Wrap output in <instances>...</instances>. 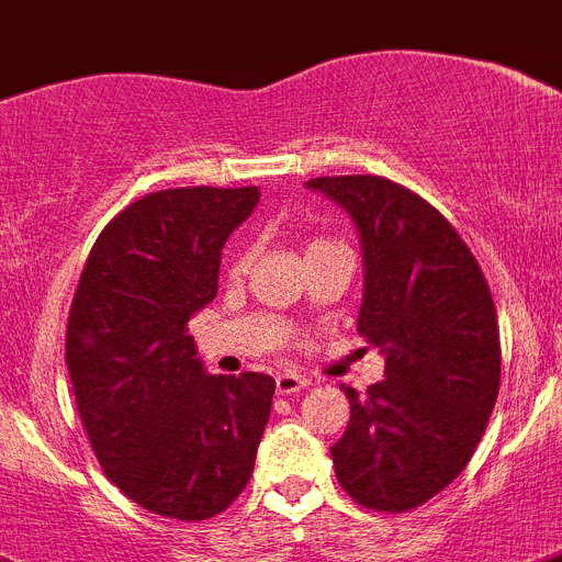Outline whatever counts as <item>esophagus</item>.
<instances>
[{"mask_svg":"<svg viewBox=\"0 0 562 562\" xmlns=\"http://www.w3.org/2000/svg\"><path fill=\"white\" fill-rule=\"evenodd\" d=\"M307 385H311V380L302 374H296V371H282V374H277V393H282V396H288V393H296V391H305Z\"/></svg>","mask_w":562,"mask_h":562,"instance_id":"esophagus-1","label":"esophagus"}]
</instances>
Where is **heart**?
<instances>
[{
	"instance_id": "heart-1",
	"label": "heart",
	"mask_w": 562,
	"mask_h": 562,
	"mask_svg": "<svg viewBox=\"0 0 562 562\" xmlns=\"http://www.w3.org/2000/svg\"><path fill=\"white\" fill-rule=\"evenodd\" d=\"M327 246H335L333 240H327V238H322V235H316V238H307V244H305V257L307 255H313V251H322V249H327ZM249 263V249H240L238 255H235V269H244V266Z\"/></svg>"
}]
</instances>
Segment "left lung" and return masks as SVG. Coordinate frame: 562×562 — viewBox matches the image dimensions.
Returning a JSON list of instances; mask_svg holds the SVG:
<instances>
[{
	"label": "left lung",
	"instance_id": "obj_1",
	"mask_svg": "<svg viewBox=\"0 0 562 562\" xmlns=\"http://www.w3.org/2000/svg\"><path fill=\"white\" fill-rule=\"evenodd\" d=\"M352 216L363 246L358 333L385 355V380L352 407L333 452L358 505L405 513L440 494L474 454L499 396V322L458 229L400 182L374 175L305 182Z\"/></svg>",
	"mask_w": 562,
	"mask_h": 562
}]
</instances>
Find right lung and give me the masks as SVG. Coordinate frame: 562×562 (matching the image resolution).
Instances as JSON below:
<instances>
[{"instance_id": "right-lung-1", "label": "right lung", "mask_w": 562, "mask_h": 562, "mask_svg": "<svg viewBox=\"0 0 562 562\" xmlns=\"http://www.w3.org/2000/svg\"><path fill=\"white\" fill-rule=\"evenodd\" d=\"M260 191L146 193L99 233L66 329V366L99 465L144 510L204 521L249 482L274 380L207 374L188 322L216 299L229 233Z\"/></svg>"}]
</instances>
